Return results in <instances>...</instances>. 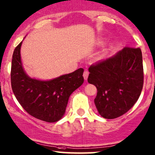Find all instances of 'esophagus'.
Here are the masks:
<instances>
[{
	"label": "esophagus",
	"mask_w": 155,
	"mask_h": 155,
	"mask_svg": "<svg viewBox=\"0 0 155 155\" xmlns=\"http://www.w3.org/2000/svg\"><path fill=\"white\" fill-rule=\"evenodd\" d=\"M88 74H89V72H88V71H87V70L84 71V72H83V78H84V79L85 80V81L88 79Z\"/></svg>",
	"instance_id": "obj_1"
}]
</instances>
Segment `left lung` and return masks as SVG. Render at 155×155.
<instances>
[{
    "label": "left lung",
    "instance_id": "1",
    "mask_svg": "<svg viewBox=\"0 0 155 155\" xmlns=\"http://www.w3.org/2000/svg\"><path fill=\"white\" fill-rule=\"evenodd\" d=\"M88 71V82L97 88L94 103L104 118L123 115L139 99L143 84L140 48L125 47L115 55L91 65Z\"/></svg>",
    "mask_w": 155,
    "mask_h": 155
}]
</instances>
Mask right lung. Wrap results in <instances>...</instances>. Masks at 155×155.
Returning a JSON list of instances; mask_svg holds the SVG:
<instances>
[{
    "instance_id": "obj_1",
    "label": "right lung",
    "mask_w": 155,
    "mask_h": 155,
    "mask_svg": "<svg viewBox=\"0 0 155 155\" xmlns=\"http://www.w3.org/2000/svg\"><path fill=\"white\" fill-rule=\"evenodd\" d=\"M22 42L12 56L11 83L16 99L28 114L41 120L54 123L65 113L69 98L83 83V69L63 74L50 81L29 77L24 70L20 49Z\"/></svg>"
}]
</instances>
